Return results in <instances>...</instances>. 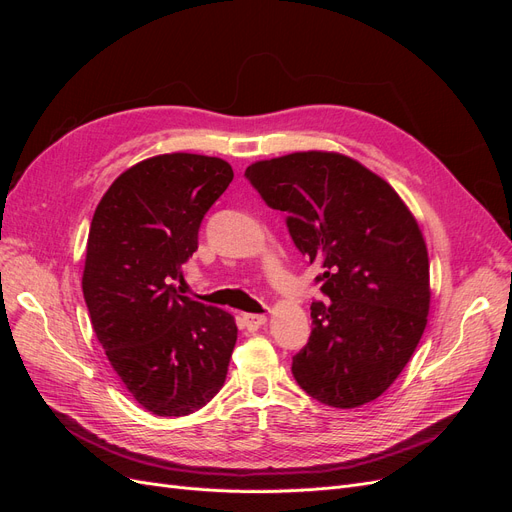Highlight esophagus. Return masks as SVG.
I'll list each match as a JSON object with an SVG mask.
<instances>
[{
	"label": "esophagus",
	"mask_w": 512,
	"mask_h": 512,
	"mask_svg": "<svg viewBox=\"0 0 512 512\" xmlns=\"http://www.w3.org/2000/svg\"><path fill=\"white\" fill-rule=\"evenodd\" d=\"M267 322V316L265 314H245L243 316V324H245V329L250 331V333H254V331H258L262 324Z\"/></svg>",
	"instance_id": "34e87169"
}]
</instances>
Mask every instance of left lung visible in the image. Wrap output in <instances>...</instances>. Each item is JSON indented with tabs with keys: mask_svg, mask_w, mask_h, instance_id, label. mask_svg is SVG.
Returning <instances> with one entry per match:
<instances>
[{
	"mask_svg": "<svg viewBox=\"0 0 512 512\" xmlns=\"http://www.w3.org/2000/svg\"><path fill=\"white\" fill-rule=\"evenodd\" d=\"M286 226L331 303H312V335L292 376L324 406L359 408L410 361L429 314V258L389 183L342 153L301 151L245 168Z\"/></svg>",
	"mask_w": 512,
	"mask_h": 512,
	"instance_id": "obj_1",
	"label": "left lung"
}]
</instances>
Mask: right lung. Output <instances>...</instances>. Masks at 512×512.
Segmentation results:
<instances>
[{"label": "right lung", "mask_w": 512, "mask_h": 512, "mask_svg": "<svg viewBox=\"0 0 512 512\" xmlns=\"http://www.w3.org/2000/svg\"><path fill=\"white\" fill-rule=\"evenodd\" d=\"M220 158L164 153L121 173L87 239L83 297L132 397L158 416L207 406L224 386L237 324L177 288L205 213L232 181Z\"/></svg>", "instance_id": "obj_1"}]
</instances>
